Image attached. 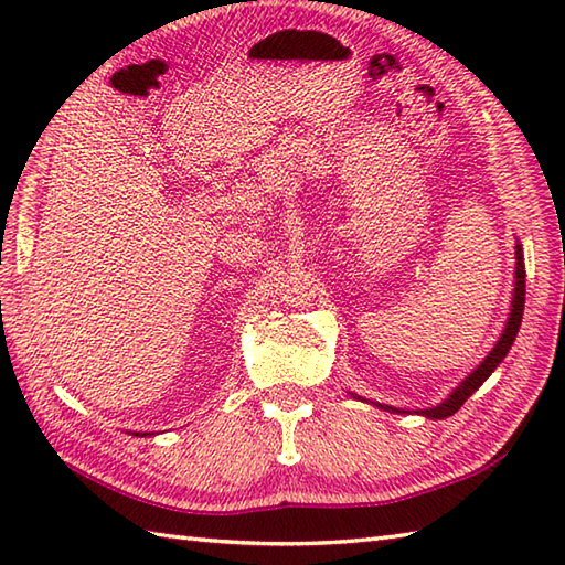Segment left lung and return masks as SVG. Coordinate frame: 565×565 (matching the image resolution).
<instances>
[{
	"label": "left lung",
	"instance_id": "obj_1",
	"mask_svg": "<svg viewBox=\"0 0 565 565\" xmlns=\"http://www.w3.org/2000/svg\"><path fill=\"white\" fill-rule=\"evenodd\" d=\"M514 249H518V252H514V257H518V267H514L512 308H510L508 326H505V330H502L498 344L493 347V352H490V354L483 359L481 366H476V369L471 371V374H468V376L461 381V386L454 388V393L449 395L447 401H441V403L435 405V407H427V411H417V415H425V417H431V419H444V417L454 415L468 398H471V395H473L478 388L483 386V381L500 366L502 359L508 356L510 347H512L514 338H518V332H520L522 313H524V276H526V274H524V255H522V245H518ZM379 407H383V411H388V413H407V411H401V407H391V405H379Z\"/></svg>",
	"mask_w": 565,
	"mask_h": 565
}]
</instances>
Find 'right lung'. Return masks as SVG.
<instances>
[{
  "mask_svg": "<svg viewBox=\"0 0 565 565\" xmlns=\"http://www.w3.org/2000/svg\"><path fill=\"white\" fill-rule=\"evenodd\" d=\"M136 437H146V435H136Z\"/></svg>",
  "mask_w": 565,
  "mask_h": 565,
  "instance_id": "obj_1",
  "label": "right lung"
}]
</instances>
